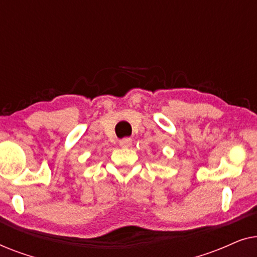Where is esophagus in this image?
<instances>
[{
	"label": "esophagus",
	"instance_id": "esophagus-1",
	"mask_svg": "<svg viewBox=\"0 0 257 257\" xmlns=\"http://www.w3.org/2000/svg\"><path fill=\"white\" fill-rule=\"evenodd\" d=\"M119 145L121 147H130L132 145V139L131 138H125V139H121L120 142H119Z\"/></svg>",
	"mask_w": 257,
	"mask_h": 257
}]
</instances>
